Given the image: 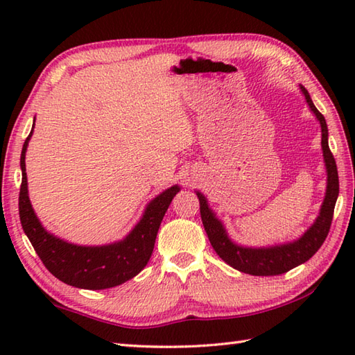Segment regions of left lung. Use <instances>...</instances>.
<instances>
[{
  "label": "left lung",
  "instance_id": "1",
  "mask_svg": "<svg viewBox=\"0 0 355 355\" xmlns=\"http://www.w3.org/2000/svg\"><path fill=\"white\" fill-rule=\"evenodd\" d=\"M300 92L305 96V101L310 107L311 112L319 120L320 131H322V153L323 163L327 169V191L325 198L319 210V215L314 223L305 230L302 236L290 241V243L275 244L267 247H245L239 245L235 241H232L227 230H225L223 221L216 216L212 209L209 206L207 198L200 191H195L200 200V214L202 225L209 236L210 244L220 258L229 263L235 270L243 271L247 275L253 276H276L290 271L291 268L306 262L311 256L319 250L323 241L327 239L328 232L333 221L334 206L338 197V173L337 166L333 154L328 145V126L327 120L323 117L319 110L314 107L305 87L299 85Z\"/></svg>",
  "mask_w": 355,
  "mask_h": 355
}]
</instances>
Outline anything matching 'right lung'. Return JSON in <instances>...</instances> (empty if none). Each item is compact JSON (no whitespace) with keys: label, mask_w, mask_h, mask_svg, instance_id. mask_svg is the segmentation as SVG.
<instances>
[{"label":"right lung","mask_w":355,"mask_h":355,"mask_svg":"<svg viewBox=\"0 0 355 355\" xmlns=\"http://www.w3.org/2000/svg\"><path fill=\"white\" fill-rule=\"evenodd\" d=\"M33 128L21 153L19 220L44 266L59 281L85 290L112 288L137 276L153 254L157 232L171 201L180 192V186L173 184L150 200L140 221L123 239L105 245L71 244L44 229L28 198L26 153Z\"/></svg>","instance_id":"right-lung-1"}]
</instances>
